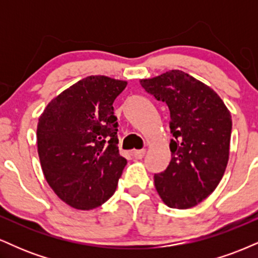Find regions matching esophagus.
Segmentation results:
<instances>
[{"mask_svg":"<svg viewBox=\"0 0 258 258\" xmlns=\"http://www.w3.org/2000/svg\"><path fill=\"white\" fill-rule=\"evenodd\" d=\"M133 158L135 159H142L144 155H146V149H141V150H133L132 153Z\"/></svg>","mask_w":258,"mask_h":258,"instance_id":"1","label":"esophagus"}]
</instances>
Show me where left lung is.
<instances>
[{"label": "left lung", "instance_id": "left-lung-1", "mask_svg": "<svg viewBox=\"0 0 258 258\" xmlns=\"http://www.w3.org/2000/svg\"><path fill=\"white\" fill-rule=\"evenodd\" d=\"M141 85L170 110L171 161L164 172L154 174L156 190L172 209L198 205L226 171L230 112L212 88L180 70L141 80Z\"/></svg>", "mask_w": 258, "mask_h": 258}]
</instances>
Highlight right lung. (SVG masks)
<instances>
[{"label": "right lung", "instance_id": "obj_1", "mask_svg": "<svg viewBox=\"0 0 258 258\" xmlns=\"http://www.w3.org/2000/svg\"><path fill=\"white\" fill-rule=\"evenodd\" d=\"M126 81L88 76L61 92L37 123V152L48 184L78 210L104 204L115 193L127 160L119 154L112 103Z\"/></svg>", "mask_w": 258, "mask_h": 258}]
</instances>
